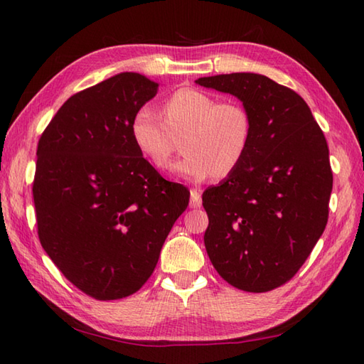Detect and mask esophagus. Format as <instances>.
Here are the masks:
<instances>
[{
  "instance_id": "obj_1",
  "label": "esophagus",
  "mask_w": 364,
  "mask_h": 364,
  "mask_svg": "<svg viewBox=\"0 0 364 364\" xmlns=\"http://www.w3.org/2000/svg\"><path fill=\"white\" fill-rule=\"evenodd\" d=\"M191 208H200L202 206V196H200L198 189H191V202H189Z\"/></svg>"
}]
</instances>
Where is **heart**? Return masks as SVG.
Returning <instances> with one entry per match:
<instances>
[{"mask_svg": "<svg viewBox=\"0 0 364 364\" xmlns=\"http://www.w3.org/2000/svg\"><path fill=\"white\" fill-rule=\"evenodd\" d=\"M162 118L144 106L131 120L134 145L158 170L168 167L181 137L184 156L173 170L192 181L230 176L249 151L253 122L237 100L218 102L203 90L178 89L162 103Z\"/></svg>", "mask_w": 364, "mask_h": 364, "instance_id": "b5f03b06", "label": "heart"}]
</instances>
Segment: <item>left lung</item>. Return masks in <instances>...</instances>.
Wrapping results in <instances>:
<instances>
[{
    "label": "left lung",
    "instance_id": "left-lung-1",
    "mask_svg": "<svg viewBox=\"0 0 364 364\" xmlns=\"http://www.w3.org/2000/svg\"><path fill=\"white\" fill-rule=\"evenodd\" d=\"M197 84L241 100L253 122L244 161L203 192L205 247L235 288L267 292L289 282L328 220V146L305 100L264 75L230 73Z\"/></svg>",
    "mask_w": 364,
    "mask_h": 364
}]
</instances>
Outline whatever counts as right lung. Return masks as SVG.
I'll use <instances>...</instances> for the list:
<instances>
[{"mask_svg":"<svg viewBox=\"0 0 364 364\" xmlns=\"http://www.w3.org/2000/svg\"><path fill=\"white\" fill-rule=\"evenodd\" d=\"M159 84L120 73L72 95L37 145L33 197L43 250L97 300L145 284L189 191L167 181L131 137L137 109Z\"/></svg>","mask_w":364,"mask_h":364,"instance_id":"obj_1","label":"right lung"}]
</instances>
